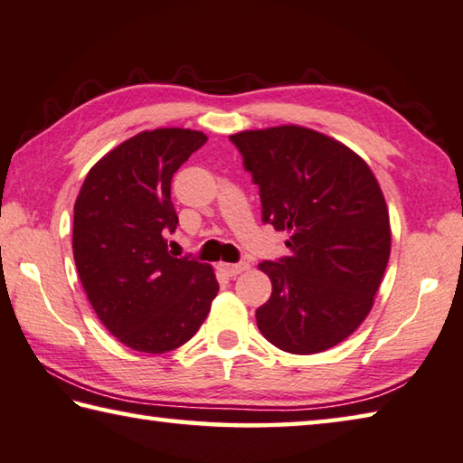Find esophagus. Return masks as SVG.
Masks as SVG:
<instances>
[{
    "label": "esophagus",
    "mask_w": 463,
    "mask_h": 463,
    "mask_svg": "<svg viewBox=\"0 0 463 463\" xmlns=\"http://www.w3.org/2000/svg\"><path fill=\"white\" fill-rule=\"evenodd\" d=\"M249 267L250 265L245 263V260H242V263H221V271H224L229 277H234V275L245 273Z\"/></svg>",
    "instance_id": "obj_1"
}]
</instances>
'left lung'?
<instances>
[{
  "instance_id": "1",
  "label": "left lung",
  "mask_w": 463,
  "mask_h": 463,
  "mask_svg": "<svg viewBox=\"0 0 463 463\" xmlns=\"http://www.w3.org/2000/svg\"><path fill=\"white\" fill-rule=\"evenodd\" d=\"M259 186L263 222L289 232V257L263 260L273 291L257 309L289 354L335 346L371 314L391 255V222L368 164L324 133L279 125L231 136Z\"/></svg>"
}]
</instances>
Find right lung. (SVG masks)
<instances>
[{"mask_svg":"<svg viewBox=\"0 0 463 463\" xmlns=\"http://www.w3.org/2000/svg\"><path fill=\"white\" fill-rule=\"evenodd\" d=\"M206 139L182 128L141 131L90 167L74 203L80 283L100 324L131 350L186 344L218 293L214 269L174 257L165 241L178 226L172 175Z\"/></svg>","mask_w":463,"mask_h":463,"instance_id":"right-lung-1","label":"right lung"}]
</instances>
